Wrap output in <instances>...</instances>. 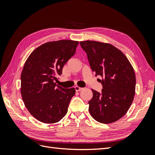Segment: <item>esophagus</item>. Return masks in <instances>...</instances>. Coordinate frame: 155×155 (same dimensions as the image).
<instances>
[{
	"instance_id": "1",
	"label": "esophagus",
	"mask_w": 155,
	"mask_h": 155,
	"mask_svg": "<svg viewBox=\"0 0 155 155\" xmlns=\"http://www.w3.org/2000/svg\"><path fill=\"white\" fill-rule=\"evenodd\" d=\"M75 88V89H76V92H78V91H81V90H82V88H81V87H78V86H76L74 87Z\"/></svg>"
}]
</instances>
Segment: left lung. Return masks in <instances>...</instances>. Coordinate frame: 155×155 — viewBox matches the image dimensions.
<instances>
[{
  "mask_svg": "<svg viewBox=\"0 0 155 155\" xmlns=\"http://www.w3.org/2000/svg\"><path fill=\"white\" fill-rule=\"evenodd\" d=\"M80 45L86 51L92 71L102 78L101 92L92 89L90 114L100 123L115 122L127 113L133 103L136 87L134 68L122 51L109 43L84 41Z\"/></svg>",
  "mask_w": 155,
  "mask_h": 155,
  "instance_id": "obj_1",
  "label": "left lung"
}]
</instances>
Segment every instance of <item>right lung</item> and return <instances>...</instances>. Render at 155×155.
<instances>
[{"label":"right lung","mask_w":155,"mask_h":155,"mask_svg":"<svg viewBox=\"0 0 155 155\" xmlns=\"http://www.w3.org/2000/svg\"><path fill=\"white\" fill-rule=\"evenodd\" d=\"M79 41L59 40L45 43L26 59L21 75V93L25 107L35 119L55 124L66 115L74 88L56 85V76L76 53Z\"/></svg>","instance_id":"1"}]
</instances>
